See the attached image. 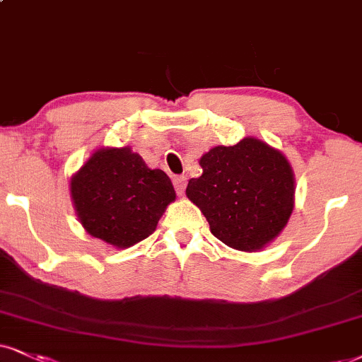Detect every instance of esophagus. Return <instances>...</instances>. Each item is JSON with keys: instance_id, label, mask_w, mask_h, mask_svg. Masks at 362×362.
Here are the masks:
<instances>
[{"instance_id": "obj_1", "label": "esophagus", "mask_w": 362, "mask_h": 362, "mask_svg": "<svg viewBox=\"0 0 362 362\" xmlns=\"http://www.w3.org/2000/svg\"><path fill=\"white\" fill-rule=\"evenodd\" d=\"M174 188H176V193L182 196L185 194V188H186V177L185 176H174Z\"/></svg>"}]
</instances>
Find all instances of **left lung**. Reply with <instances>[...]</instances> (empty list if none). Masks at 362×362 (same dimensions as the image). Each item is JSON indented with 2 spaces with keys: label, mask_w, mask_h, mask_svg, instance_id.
Here are the masks:
<instances>
[{
  "label": "left lung",
  "mask_w": 362,
  "mask_h": 362,
  "mask_svg": "<svg viewBox=\"0 0 362 362\" xmlns=\"http://www.w3.org/2000/svg\"><path fill=\"white\" fill-rule=\"evenodd\" d=\"M203 174L186 194L223 243L257 252L280 235L293 209L296 180L287 158L255 137L216 146L199 159Z\"/></svg>",
  "instance_id": "8db88e82"
}]
</instances>
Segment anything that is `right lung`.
Instances as JSON below:
<instances>
[{"instance_id":"right-lung-1","label":"right lung","mask_w":362,"mask_h":362,"mask_svg":"<svg viewBox=\"0 0 362 362\" xmlns=\"http://www.w3.org/2000/svg\"><path fill=\"white\" fill-rule=\"evenodd\" d=\"M70 193L87 233L115 248H129L154 233L176 199L168 174L147 168L131 147L97 149L72 176Z\"/></svg>"}]
</instances>
